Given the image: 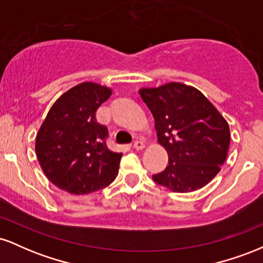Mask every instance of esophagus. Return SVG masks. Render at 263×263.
<instances>
[{
	"mask_svg": "<svg viewBox=\"0 0 263 263\" xmlns=\"http://www.w3.org/2000/svg\"><path fill=\"white\" fill-rule=\"evenodd\" d=\"M134 148L140 151V149H143L144 148V143L142 141H135L134 142Z\"/></svg>",
	"mask_w": 263,
	"mask_h": 263,
	"instance_id": "obj_1",
	"label": "esophagus"
}]
</instances>
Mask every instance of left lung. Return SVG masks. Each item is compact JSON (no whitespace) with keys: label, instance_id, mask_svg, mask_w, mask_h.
Segmentation results:
<instances>
[{"label":"left lung","instance_id":"obj_1","mask_svg":"<svg viewBox=\"0 0 263 263\" xmlns=\"http://www.w3.org/2000/svg\"><path fill=\"white\" fill-rule=\"evenodd\" d=\"M140 95L153 115L158 142L168 153V165L153 174V180L177 193L203 188L228 156L226 120L198 89L184 84L146 87Z\"/></svg>","mask_w":263,"mask_h":263}]
</instances>
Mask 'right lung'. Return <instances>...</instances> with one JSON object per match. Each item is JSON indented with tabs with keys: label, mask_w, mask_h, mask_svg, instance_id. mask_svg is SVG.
I'll return each mask as SVG.
<instances>
[{
	"label": "right lung",
	"mask_w": 263,
	"mask_h": 263,
	"mask_svg": "<svg viewBox=\"0 0 263 263\" xmlns=\"http://www.w3.org/2000/svg\"><path fill=\"white\" fill-rule=\"evenodd\" d=\"M111 89L95 83L71 87L54 102L35 138V155L45 177L75 195L89 194L115 180L122 153L107 148L106 126L96 110Z\"/></svg>",
	"instance_id": "obj_1"
}]
</instances>
